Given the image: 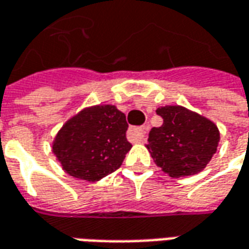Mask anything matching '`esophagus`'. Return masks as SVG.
<instances>
[{"label":"esophagus","mask_w":249,"mask_h":249,"mask_svg":"<svg viewBox=\"0 0 249 249\" xmlns=\"http://www.w3.org/2000/svg\"><path fill=\"white\" fill-rule=\"evenodd\" d=\"M147 133V126H140V128H130L128 130V139L130 142H142Z\"/></svg>","instance_id":"esophagus-1"}]
</instances>
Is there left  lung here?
I'll return each instance as SVG.
<instances>
[{"label":"left lung","mask_w":249,"mask_h":249,"mask_svg":"<svg viewBox=\"0 0 249 249\" xmlns=\"http://www.w3.org/2000/svg\"><path fill=\"white\" fill-rule=\"evenodd\" d=\"M163 125L152 128L145 145L154 159L171 178L202 171L217 151L220 130L209 119L179 105L158 107Z\"/></svg>","instance_id":"1"}]
</instances>
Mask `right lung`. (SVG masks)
I'll return each instance as SVG.
<instances>
[{"label": "right lung", "instance_id": "right-lung-1", "mask_svg": "<svg viewBox=\"0 0 249 249\" xmlns=\"http://www.w3.org/2000/svg\"><path fill=\"white\" fill-rule=\"evenodd\" d=\"M126 129L125 114L114 105L85 107L60 128L52 152L69 175L97 182L116 171L132 148Z\"/></svg>", "mask_w": 249, "mask_h": 249}]
</instances>
